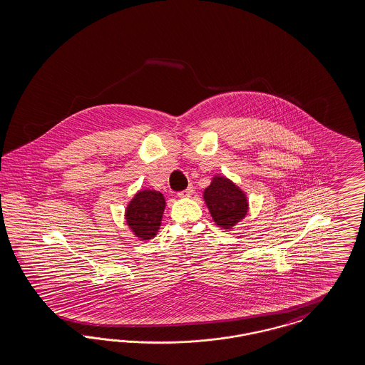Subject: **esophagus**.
<instances>
[{"instance_id": "34e87169", "label": "esophagus", "mask_w": 365, "mask_h": 365, "mask_svg": "<svg viewBox=\"0 0 365 365\" xmlns=\"http://www.w3.org/2000/svg\"><path fill=\"white\" fill-rule=\"evenodd\" d=\"M192 192H194V187H192V186H188L186 190L179 191V192H178V197H180V198H187V197L192 195Z\"/></svg>"}]
</instances>
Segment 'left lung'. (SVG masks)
I'll return each instance as SVG.
<instances>
[{
	"label": "left lung",
	"instance_id": "8db88e82",
	"mask_svg": "<svg viewBox=\"0 0 365 365\" xmlns=\"http://www.w3.org/2000/svg\"><path fill=\"white\" fill-rule=\"evenodd\" d=\"M214 222L223 229H232L247 212V200L240 188L225 177H215L203 192Z\"/></svg>",
	"mask_w": 365,
	"mask_h": 365
}]
</instances>
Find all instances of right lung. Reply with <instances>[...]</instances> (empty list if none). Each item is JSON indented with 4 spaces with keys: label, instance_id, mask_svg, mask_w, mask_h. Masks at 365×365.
Returning a JSON list of instances; mask_svg holds the SVG:
<instances>
[{
    "label": "right lung",
    "instance_id": "right-lung-1",
    "mask_svg": "<svg viewBox=\"0 0 365 365\" xmlns=\"http://www.w3.org/2000/svg\"><path fill=\"white\" fill-rule=\"evenodd\" d=\"M165 197L154 190L139 191L125 210V220L136 237L151 240L158 232L165 211Z\"/></svg>",
    "mask_w": 365,
    "mask_h": 365
}]
</instances>
